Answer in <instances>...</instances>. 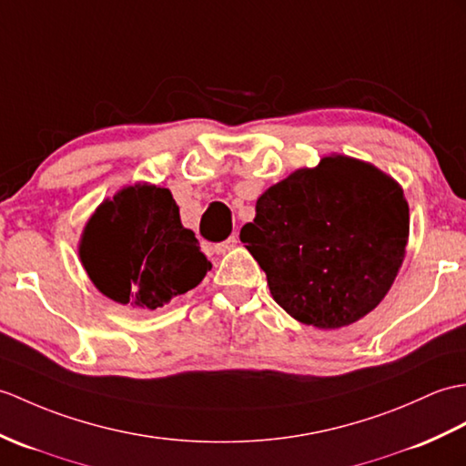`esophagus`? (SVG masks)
Returning <instances> with one entry per match:
<instances>
[{"mask_svg": "<svg viewBox=\"0 0 466 466\" xmlns=\"http://www.w3.org/2000/svg\"><path fill=\"white\" fill-rule=\"evenodd\" d=\"M238 244V236L236 234H232L228 240H224V242H220V244H216L214 246V250H216V254H226V252H230L232 248Z\"/></svg>", "mask_w": 466, "mask_h": 466, "instance_id": "34e87169", "label": "esophagus"}]
</instances>
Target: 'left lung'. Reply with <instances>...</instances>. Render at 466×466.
I'll return each mask as SVG.
<instances>
[{"instance_id": "obj_1", "label": "left lung", "mask_w": 466, "mask_h": 466, "mask_svg": "<svg viewBox=\"0 0 466 466\" xmlns=\"http://www.w3.org/2000/svg\"><path fill=\"white\" fill-rule=\"evenodd\" d=\"M240 240L278 306L306 326L338 329L380 306L395 282L409 204L370 162L331 155L269 187Z\"/></svg>"}]
</instances>
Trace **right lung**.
Instances as JSON below:
<instances>
[{"instance_id": "right-lung-1", "label": "right lung", "mask_w": 466, "mask_h": 466, "mask_svg": "<svg viewBox=\"0 0 466 466\" xmlns=\"http://www.w3.org/2000/svg\"><path fill=\"white\" fill-rule=\"evenodd\" d=\"M79 258L103 296L137 309L162 308L212 268L170 190L147 182L103 200L85 226Z\"/></svg>"}]
</instances>
